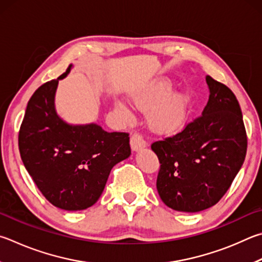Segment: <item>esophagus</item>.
Here are the masks:
<instances>
[{
  "label": "esophagus",
  "mask_w": 262,
  "mask_h": 262,
  "mask_svg": "<svg viewBox=\"0 0 262 262\" xmlns=\"http://www.w3.org/2000/svg\"><path fill=\"white\" fill-rule=\"evenodd\" d=\"M130 146L134 151H140L142 149H144L146 146V143L142 134H140V133L137 132L133 133V135L130 137Z\"/></svg>",
  "instance_id": "esophagus-1"
}]
</instances>
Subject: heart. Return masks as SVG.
<instances>
[{
	"label": "heart",
	"mask_w": 262,
	"mask_h": 262,
	"mask_svg": "<svg viewBox=\"0 0 262 262\" xmlns=\"http://www.w3.org/2000/svg\"><path fill=\"white\" fill-rule=\"evenodd\" d=\"M173 88L168 79H159L134 95V102L142 108L151 107L167 96ZM120 110L127 113L123 106ZM185 111V101L181 95H173L158 104L150 115V123L156 130L167 133L175 130L181 125Z\"/></svg>",
	"instance_id": "1"
}]
</instances>
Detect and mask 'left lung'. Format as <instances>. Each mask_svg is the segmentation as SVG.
<instances>
[{"label":"left lung","instance_id":"left-lung-1","mask_svg":"<svg viewBox=\"0 0 262 262\" xmlns=\"http://www.w3.org/2000/svg\"><path fill=\"white\" fill-rule=\"evenodd\" d=\"M210 98L202 115L178 134L151 144L159 159L157 190L166 205L199 212L225 196L243 165L247 136L239 103L226 84L206 77Z\"/></svg>","mask_w":262,"mask_h":262}]
</instances>
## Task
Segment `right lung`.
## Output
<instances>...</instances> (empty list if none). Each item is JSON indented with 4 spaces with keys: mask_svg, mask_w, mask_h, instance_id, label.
<instances>
[{
    "mask_svg": "<svg viewBox=\"0 0 262 262\" xmlns=\"http://www.w3.org/2000/svg\"><path fill=\"white\" fill-rule=\"evenodd\" d=\"M58 79L40 85L28 101L18 134L24 166L52 205L80 211L94 205L113 166L130 155L129 134L101 126H70L57 116Z\"/></svg>",
    "mask_w": 262,
    "mask_h": 262,
    "instance_id": "add662e5",
    "label": "right lung"
}]
</instances>
